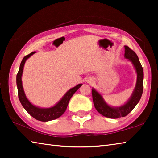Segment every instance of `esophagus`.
Masks as SVG:
<instances>
[{"label":"esophagus","mask_w":158,"mask_h":158,"mask_svg":"<svg viewBox=\"0 0 158 158\" xmlns=\"http://www.w3.org/2000/svg\"><path fill=\"white\" fill-rule=\"evenodd\" d=\"M93 81H94V80H93V79H87V82L88 83H89V84H92V83L93 82Z\"/></svg>","instance_id":"esophagus-1"}]
</instances>
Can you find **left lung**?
Listing matches in <instances>:
<instances>
[{"label": "left lung", "instance_id": "1", "mask_svg": "<svg viewBox=\"0 0 158 158\" xmlns=\"http://www.w3.org/2000/svg\"><path fill=\"white\" fill-rule=\"evenodd\" d=\"M125 47L124 57L132 64L137 73V81L132 95L126 102L119 106L109 105L105 100L101 93L92 88L93 100L95 108L102 116L109 118H118L130 113L137 105L141 98L143 89V69L137 55L127 46Z\"/></svg>", "mask_w": 158, "mask_h": 158}]
</instances>
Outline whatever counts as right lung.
I'll return each mask as SVG.
<instances>
[{
  "mask_svg": "<svg viewBox=\"0 0 158 158\" xmlns=\"http://www.w3.org/2000/svg\"><path fill=\"white\" fill-rule=\"evenodd\" d=\"M36 52H33L31 53L30 54L23 58L22 61L20 64L19 69L17 74V85L18 89V96L19 99L23 107L26 109V111L33 116L34 118H35L37 121L47 122L50 121L52 120H55L59 118L60 116L65 113L67 109V106L68 105L69 101L70 100L74 93L78 90L80 87L81 86L82 84H79L77 85L76 86L72 88L67 91L65 95H64L62 98L58 102L51 107L42 108L39 107V106H35L32 104L28 99L26 97L24 90H23V85H22V74L23 71V67H24L26 61L32 55H33Z\"/></svg>",
  "mask_w": 158,
  "mask_h": 158,
  "instance_id": "1",
  "label": "right lung"
}]
</instances>
